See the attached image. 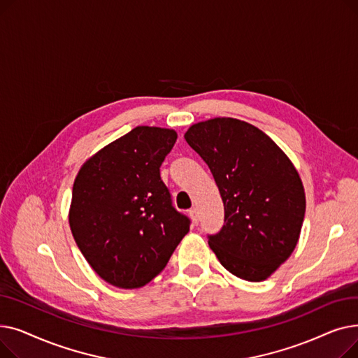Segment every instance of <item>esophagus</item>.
I'll return each instance as SVG.
<instances>
[{
    "instance_id": "1",
    "label": "esophagus",
    "mask_w": 358,
    "mask_h": 358,
    "mask_svg": "<svg viewBox=\"0 0 358 358\" xmlns=\"http://www.w3.org/2000/svg\"><path fill=\"white\" fill-rule=\"evenodd\" d=\"M189 215H190V217H192V222L194 223V224H197L199 223V220H200V217H199V212H197V209H192L190 212H189Z\"/></svg>"
}]
</instances>
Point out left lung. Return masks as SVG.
<instances>
[{
  "label": "left lung",
  "mask_w": 358,
  "mask_h": 358,
  "mask_svg": "<svg viewBox=\"0 0 358 358\" xmlns=\"http://www.w3.org/2000/svg\"><path fill=\"white\" fill-rule=\"evenodd\" d=\"M209 165L224 224L209 247L234 275L262 281L294 251L306 197L289 157L258 127L232 117L199 122L184 135Z\"/></svg>",
  "instance_id": "obj_1"
}]
</instances>
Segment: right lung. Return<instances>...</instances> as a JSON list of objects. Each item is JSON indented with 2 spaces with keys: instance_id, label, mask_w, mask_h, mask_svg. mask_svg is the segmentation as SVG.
<instances>
[{
  "instance_id": "right-lung-1",
  "label": "right lung",
  "mask_w": 358,
  "mask_h": 358,
  "mask_svg": "<svg viewBox=\"0 0 358 358\" xmlns=\"http://www.w3.org/2000/svg\"><path fill=\"white\" fill-rule=\"evenodd\" d=\"M176 141L173 129L138 126L88 158L75 177L71 232L91 268L111 286L148 285L190 231L159 176Z\"/></svg>"
}]
</instances>
